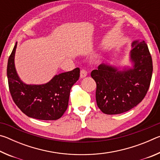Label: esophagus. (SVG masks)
<instances>
[{
	"label": "esophagus",
	"instance_id": "obj_1",
	"mask_svg": "<svg viewBox=\"0 0 160 160\" xmlns=\"http://www.w3.org/2000/svg\"><path fill=\"white\" fill-rule=\"evenodd\" d=\"M87 75H88V72H87V70L85 69H82L80 70V78H84L87 76Z\"/></svg>",
	"mask_w": 160,
	"mask_h": 160
}]
</instances>
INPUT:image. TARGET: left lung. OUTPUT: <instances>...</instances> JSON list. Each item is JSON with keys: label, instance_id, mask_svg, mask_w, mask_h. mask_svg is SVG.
Wrapping results in <instances>:
<instances>
[{"label": "left lung", "instance_id": "8db88e82", "mask_svg": "<svg viewBox=\"0 0 160 160\" xmlns=\"http://www.w3.org/2000/svg\"><path fill=\"white\" fill-rule=\"evenodd\" d=\"M132 69L120 71L105 64L91 72L97 84L96 101L106 114H118L137 106L144 99L150 88L152 75V60L144 40L132 44Z\"/></svg>", "mask_w": 160, "mask_h": 160}]
</instances>
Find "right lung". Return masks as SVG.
I'll list each match as a JSON object with an SVG mask.
<instances>
[{
  "label": "right lung",
  "instance_id": "1",
  "mask_svg": "<svg viewBox=\"0 0 160 160\" xmlns=\"http://www.w3.org/2000/svg\"><path fill=\"white\" fill-rule=\"evenodd\" d=\"M16 47L17 43L7 66L9 90L13 102L29 117L44 121L60 118L68 108L70 89L80 78V68L56 75L44 85H26L20 80L15 70Z\"/></svg>",
  "mask_w": 160,
  "mask_h": 160
}]
</instances>
